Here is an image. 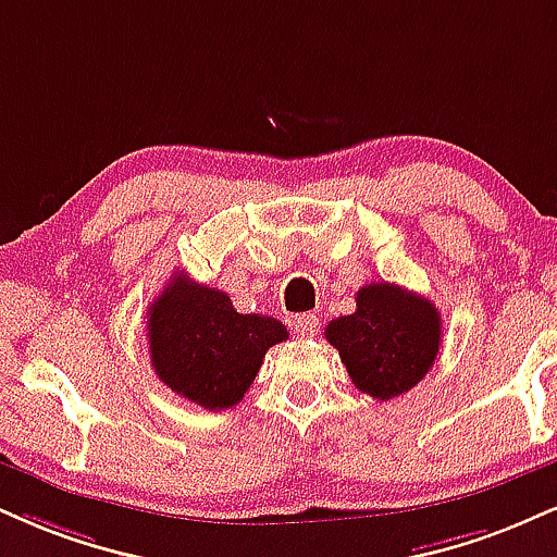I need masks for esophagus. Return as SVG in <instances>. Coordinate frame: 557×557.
Here are the masks:
<instances>
[{
    "label": "esophagus",
    "instance_id": "obj_1",
    "mask_svg": "<svg viewBox=\"0 0 557 557\" xmlns=\"http://www.w3.org/2000/svg\"><path fill=\"white\" fill-rule=\"evenodd\" d=\"M293 332L298 334L300 339H313L319 334V317L317 313H300L293 321Z\"/></svg>",
    "mask_w": 557,
    "mask_h": 557
}]
</instances>
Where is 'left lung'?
I'll return each instance as SVG.
<instances>
[{
    "label": "left lung",
    "mask_w": 557,
    "mask_h": 557,
    "mask_svg": "<svg viewBox=\"0 0 557 557\" xmlns=\"http://www.w3.org/2000/svg\"><path fill=\"white\" fill-rule=\"evenodd\" d=\"M355 306V313L332 319L324 332L355 388L381 401L410 392L438 355V308L392 283L363 285Z\"/></svg>",
    "instance_id": "obj_1"
}]
</instances>
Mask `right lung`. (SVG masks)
Masks as SVG:
<instances>
[{
    "label": "right lung",
    "instance_id": "1",
    "mask_svg": "<svg viewBox=\"0 0 557 557\" xmlns=\"http://www.w3.org/2000/svg\"><path fill=\"white\" fill-rule=\"evenodd\" d=\"M147 339L152 368L171 392L205 410H227L287 330L272 317L238 313L227 293L178 274L147 308Z\"/></svg>",
    "mask_w": 557,
    "mask_h": 557
}]
</instances>
